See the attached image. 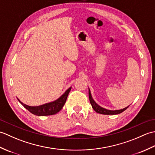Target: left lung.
I'll list each match as a JSON object with an SVG mask.
<instances>
[{
  "instance_id": "left-lung-1",
  "label": "left lung",
  "mask_w": 155,
  "mask_h": 155,
  "mask_svg": "<svg viewBox=\"0 0 155 155\" xmlns=\"http://www.w3.org/2000/svg\"><path fill=\"white\" fill-rule=\"evenodd\" d=\"M88 96H89L90 103H91V104L92 105V107H93V109L96 111L97 113H100L102 114H118L123 113V111H124L128 107H129L128 106V107L124 108H123V109H120V110H107V109H105V108H104L103 107H100L99 105H98L96 103H95L94 101L93 100V98H92L90 89H88Z\"/></svg>"
}]
</instances>
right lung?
<instances>
[{"label": "right lung", "instance_id": "1", "mask_svg": "<svg viewBox=\"0 0 155 155\" xmlns=\"http://www.w3.org/2000/svg\"><path fill=\"white\" fill-rule=\"evenodd\" d=\"M71 87H70L68 90L66 91L65 93L62 94L60 98H58L57 100L54 101V102H52V103L41 105V106H28V105L21 103L19 99L18 100L23 107L27 108L29 112H31V113L33 114L37 115V116H48V115L57 114L62 109V107L64 106V104L66 103V101H67V97L69 92L71 91Z\"/></svg>", "mask_w": 155, "mask_h": 155}]
</instances>
